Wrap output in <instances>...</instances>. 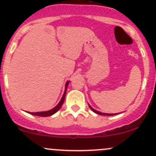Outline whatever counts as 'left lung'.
Returning a JSON list of instances; mask_svg holds the SVG:
<instances>
[{"mask_svg":"<svg viewBox=\"0 0 156 156\" xmlns=\"http://www.w3.org/2000/svg\"><path fill=\"white\" fill-rule=\"evenodd\" d=\"M89 108H90L91 109H92V111H93V112H94V113H96V114H100V115H105V116H113V115H116V114H118V113L117 114H106V113H102V112H98V111H96L95 109H94L92 108V106H91L89 104Z\"/></svg>","mask_w":156,"mask_h":156,"instance_id":"1","label":"left lung"}]
</instances>
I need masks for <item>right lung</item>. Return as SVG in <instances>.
Returning <instances> with one entry per match:
<instances>
[{
	"mask_svg": "<svg viewBox=\"0 0 156 156\" xmlns=\"http://www.w3.org/2000/svg\"><path fill=\"white\" fill-rule=\"evenodd\" d=\"M69 80L67 81V83H66L65 89H64V92L63 94V96H62V99H61L59 103L55 105L54 108L51 109V110H49V111H46V112H28V113L32 114V115L39 116V117H50V116L53 115V114H54L55 113H56L61 108L62 104H63V103L64 101V98H65V95H66V91H67V87H68V84H69Z\"/></svg>",
	"mask_w": 156,
	"mask_h": 156,
	"instance_id": "obj_1",
	"label": "right lung"
}]
</instances>
